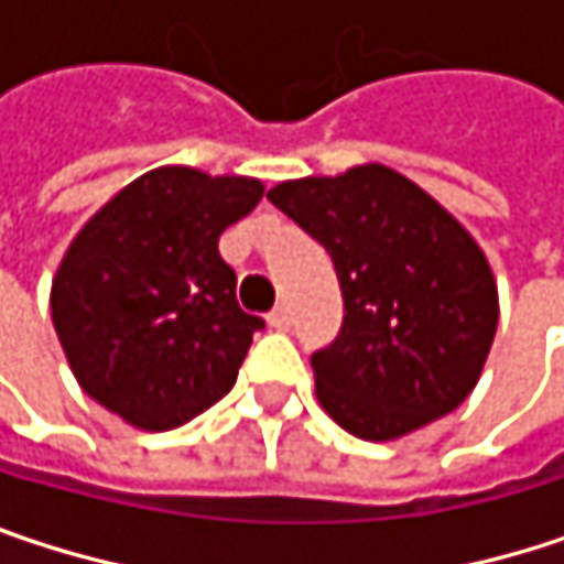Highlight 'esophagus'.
Masks as SVG:
<instances>
[{
  "label": "esophagus",
  "instance_id": "obj_1",
  "mask_svg": "<svg viewBox=\"0 0 564 564\" xmlns=\"http://www.w3.org/2000/svg\"><path fill=\"white\" fill-rule=\"evenodd\" d=\"M268 323H271V326H274V329H290V310H286V306H274V310H271V313H268Z\"/></svg>",
  "mask_w": 564,
  "mask_h": 564
}]
</instances>
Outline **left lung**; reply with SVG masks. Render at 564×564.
<instances>
[{"label":"left lung","mask_w":564,"mask_h":564,"mask_svg":"<svg viewBox=\"0 0 564 564\" xmlns=\"http://www.w3.org/2000/svg\"><path fill=\"white\" fill-rule=\"evenodd\" d=\"M268 199L329 251L341 286V329L310 358L323 410L368 442L452 413L497 333V283L478 241L384 164L283 180Z\"/></svg>","instance_id":"8db88e82"}]
</instances>
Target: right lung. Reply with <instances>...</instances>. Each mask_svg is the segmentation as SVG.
I'll use <instances>...</instances> for the list:
<instances>
[{
	"instance_id": "right-lung-1",
	"label": "right lung",
	"mask_w": 564,
	"mask_h": 564,
	"mask_svg": "<svg viewBox=\"0 0 564 564\" xmlns=\"http://www.w3.org/2000/svg\"><path fill=\"white\" fill-rule=\"evenodd\" d=\"M264 186L158 167L131 180L70 241L51 316L79 387L126 423L164 433L223 400L251 335L219 235Z\"/></svg>"
}]
</instances>
